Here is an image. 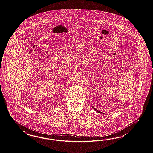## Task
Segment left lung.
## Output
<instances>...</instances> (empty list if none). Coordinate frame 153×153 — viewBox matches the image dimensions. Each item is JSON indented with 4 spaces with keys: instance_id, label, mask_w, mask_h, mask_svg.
Returning <instances> with one entry per match:
<instances>
[{
    "instance_id": "8db88e82",
    "label": "left lung",
    "mask_w": 153,
    "mask_h": 153,
    "mask_svg": "<svg viewBox=\"0 0 153 153\" xmlns=\"http://www.w3.org/2000/svg\"><path fill=\"white\" fill-rule=\"evenodd\" d=\"M92 108L96 111H97V112H98V113H102V114H105V113H102V112H100V111H98V110H97L96 109H95V108H94V107H92Z\"/></svg>"
}]
</instances>
